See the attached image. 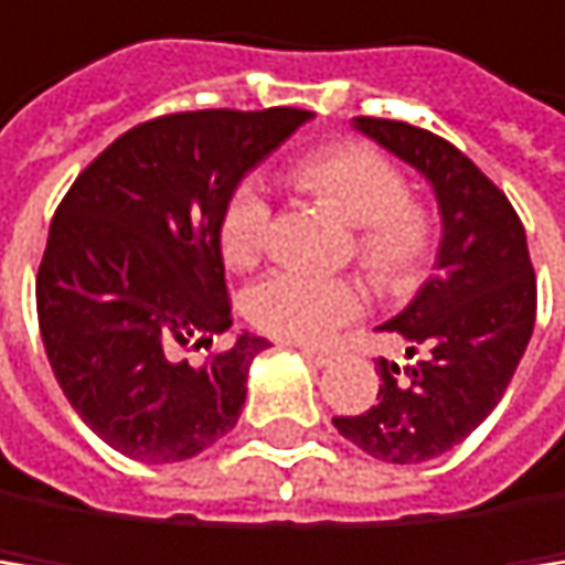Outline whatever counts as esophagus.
<instances>
[{"instance_id":"1","label":"esophagus","mask_w":565,"mask_h":565,"mask_svg":"<svg viewBox=\"0 0 565 565\" xmlns=\"http://www.w3.org/2000/svg\"><path fill=\"white\" fill-rule=\"evenodd\" d=\"M311 365H318V369H324V365H332V352L329 349H318V345H295Z\"/></svg>"}]
</instances>
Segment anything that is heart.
<instances>
[{"mask_svg": "<svg viewBox=\"0 0 565 565\" xmlns=\"http://www.w3.org/2000/svg\"><path fill=\"white\" fill-rule=\"evenodd\" d=\"M298 179L329 200L352 226L362 267L386 288H406L424 270L434 230L420 206L406 200L403 175L369 148H332L301 162ZM270 244V200L260 182L233 192L220 220V250L230 267H254ZM365 288L355 277L270 270L244 291V315L280 342H324L362 315Z\"/></svg>", "mask_w": 565, "mask_h": 565, "instance_id": "obj_1", "label": "heart"}]
</instances>
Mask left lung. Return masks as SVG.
<instances>
[{
	"label": "left lung",
	"mask_w": 565,
	"mask_h": 565,
	"mask_svg": "<svg viewBox=\"0 0 565 565\" xmlns=\"http://www.w3.org/2000/svg\"><path fill=\"white\" fill-rule=\"evenodd\" d=\"M352 128L430 185L440 213L434 277L383 321L414 365L380 359V403L335 430L369 458L424 465L458 447L505 396L535 324V270L512 203L450 141L406 121L352 118Z\"/></svg>",
	"instance_id": "8db88e82"
}]
</instances>
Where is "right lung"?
Wrapping results in <instances>:
<instances>
[{"instance_id": "obj_1", "label": "right lung", "mask_w": 565, "mask_h": 565, "mask_svg": "<svg viewBox=\"0 0 565 565\" xmlns=\"http://www.w3.org/2000/svg\"><path fill=\"white\" fill-rule=\"evenodd\" d=\"M311 111H185L145 121L77 175L36 274L40 332L77 417L125 458L189 461L226 437L267 339L230 332L220 220Z\"/></svg>"}]
</instances>
